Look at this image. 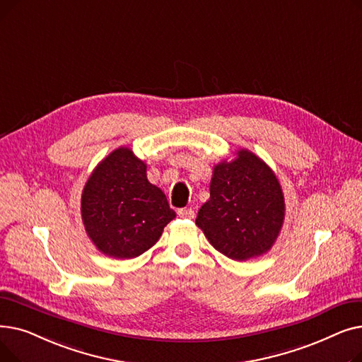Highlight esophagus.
I'll list each match as a JSON object with an SVG mask.
<instances>
[{"instance_id": "1", "label": "esophagus", "mask_w": 362, "mask_h": 362, "mask_svg": "<svg viewBox=\"0 0 362 362\" xmlns=\"http://www.w3.org/2000/svg\"><path fill=\"white\" fill-rule=\"evenodd\" d=\"M177 214L182 218H194V216H195L192 208H180V210L177 211Z\"/></svg>"}]
</instances>
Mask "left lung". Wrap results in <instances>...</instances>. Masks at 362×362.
Here are the masks:
<instances>
[{
	"label": "left lung",
	"instance_id": "obj_1",
	"mask_svg": "<svg viewBox=\"0 0 362 362\" xmlns=\"http://www.w3.org/2000/svg\"><path fill=\"white\" fill-rule=\"evenodd\" d=\"M284 220V197L274 171L254 152L239 149L214 165L210 199L197 226L214 248L235 261L272 250Z\"/></svg>",
	"mask_w": 362,
	"mask_h": 362
}]
</instances>
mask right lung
<instances>
[{
  "label": "right lung",
  "mask_w": 362,
  "mask_h": 362,
  "mask_svg": "<svg viewBox=\"0 0 362 362\" xmlns=\"http://www.w3.org/2000/svg\"><path fill=\"white\" fill-rule=\"evenodd\" d=\"M81 213L98 251L120 259L148 251L176 217L161 189L148 182L146 164L126 146L95 167L83 187Z\"/></svg>",
  "instance_id": "add662e5"
}]
</instances>
